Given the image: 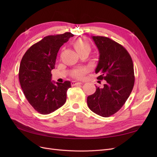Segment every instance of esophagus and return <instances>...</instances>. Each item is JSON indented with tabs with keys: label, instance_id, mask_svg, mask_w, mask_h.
Returning a JSON list of instances; mask_svg holds the SVG:
<instances>
[{
	"label": "esophagus",
	"instance_id": "34e87169",
	"mask_svg": "<svg viewBox=\"0 0 157 157\" xmlns=\"http://www.w3.org/2000/svg\"><path fill=\"white\" fill-rule=\"evenodd\" d=\"M82 84V82H77V81L71 82V85H72V86H77V85Z\"/></svg>",
	"mask_w": 157,
	"mask_h": 157
}]
</instances>
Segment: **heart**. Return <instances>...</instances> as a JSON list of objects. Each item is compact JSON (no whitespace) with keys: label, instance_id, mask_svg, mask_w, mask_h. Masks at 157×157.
Returning a JSON list of instances; mask_svg holds the SVG:
<instances>
[{"label":"heart","instance_id":"1","mask_svg":"<svg viewBox=\"0 0 157 157\" xmlns=\"http://www.w3.org/2000/svg\"><path fill=\"white\" fill-rule=\"evenodd\" d=\"M74 46L77 50L78 52H80L84 50H88L90 51V45L88 43V42L85 40H82V39H78L77 40H76L74 42ZM86 73V69L82 68V69H79L74 71L72 76L74 78H81L84 77V74Z\"/></svg>","mask_w":157,"mask_h":157}]
</instances>
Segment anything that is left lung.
Listing matches in <instances>:
<instances>
[{
    "label": "left lung",
    "instance_id": "8db88e82",
    "mask_svg": "<svg viewBox=\"0 0 157 157\" xmlns=\"http://www.w3.org/2000/svg\"><path fill=\"white\" fill-rule=\"evenodd\" d=\"M99 52L95 70L97 79L105 84L87 98L90 110L103 117L116 113L124 105L135 82L134 65L130 55L121 44L108 37L92 36Z\"/></svg>",
    "mask_w": 157,
    "mask_h": 157
}]
</instances>
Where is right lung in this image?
Segmentation results:
<instances>
[{"label":"right lung","instance_id":"1","mask_svg":"<svg viewBox=\"0 0 157 157\" xmlns=\"http://www.w3.org/2000/svg\"><path fill=\"white\" fill-rule=\"evenodd\" d=\"M73 36L69 32L46 36L32 45L21 59L19 69L21 89L31 105L42 115L55 111L66 101L71 82L55 84L51 81V71L60 47Z\"/></svg>","mask_w":157,"mask_h":157}]
</instances>
